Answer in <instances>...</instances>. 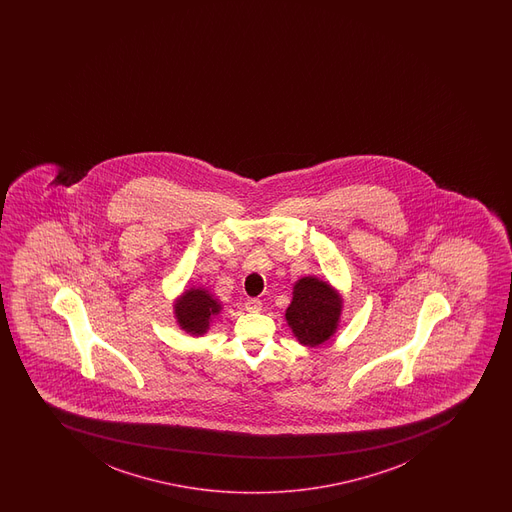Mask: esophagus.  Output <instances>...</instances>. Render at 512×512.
Instances as JSON below:
<instances>
[{"instance_id": "1", "label": "esophagus", "mask_w": 512, "mask_h": 512, "mask_svg": "<svg viewBox=\"0 0 512 512\" xmlns=\"http://www.w3.org/2000/svg\"><path fill=\"white\" fill-rule=\"evenodd\" d=\"M244 307H246V311L259 312L263 306H261V302L258 299H247Z\"/></svg>"}]
</instances>
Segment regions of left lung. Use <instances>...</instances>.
Wrapping results in <instances>:
<instances>
[{
  "label": "left lung",
  "mask_w": 512,
  "mask_h": 512,
  "mask_svg": "<svg viewBox=\"0 0 512 512\" xmlns=\"http://www.w3.org/2000/svg\"><path fill=\"white\" fill-rule=\"evenodd\" d=\"M343 297L331 283L307 275L294 283L285 321L302 347L316 348L340 328Z\"/></svg>",
  "instance_id": "left-lung-1"
}]
</instances>
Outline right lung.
<instances>
[{
  "instance_id": "add662e5",
  "label": "right lung",
  "mask_w": 512,
  "mask_h": 512,
  "mask_svg": "<svg viewBox=\"0 0 512 512\" xmlns=\"http://www.w3.org/2000/svg\"><path fill=\"white\" fill-rule=\"evenodd\" d=\"M174 319L184 333L194 338L206 335L224 304L206 287L184 288L172 304Z\"/></svg>"
}]
</instances>
